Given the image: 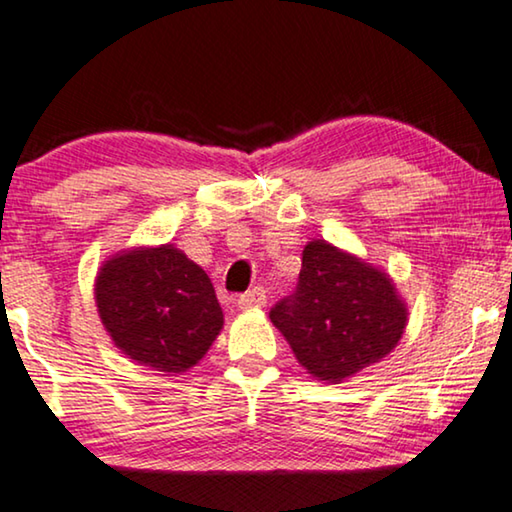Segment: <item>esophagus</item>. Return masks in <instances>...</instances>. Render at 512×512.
<instances>
[{
  "mask_svg": "<svg viewBox=\"0 0 512 512\" xmlns=\"http://www.w3.org/2000/svg\"><path fill=\"white\" fill-rule=\"evenodd\" d=\"M265 300H268L265 291L261 289V286H254V289L242 293V296L237 298V305H240L242 310H258V307L265 305Z\"/></svg>",
  "mask_w": 512,
  "mask_h": 512,
  "instance_id": "34e87169",
  "label": "esophagus"
}]
</instances>
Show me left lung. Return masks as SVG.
<instances>
[{"label": "left lung", "mask_w": 512, "mask_h": 512, "mask_svg": "<svg viewBox=\"0 0 512 512\" xmlns=\"http://www.w3.org/2000/svg\"><path fill=\"white\" fill-rule=\"evenodd\" d=\"M270 319L307 373L340 384L398 345L408 307L387 272L312 240L296 291L272 307Z\"/></svg>", "instance_id": "obj_1"}]
</instances>
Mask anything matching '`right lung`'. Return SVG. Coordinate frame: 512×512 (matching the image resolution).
<instances>
[{
    "label": "right lung",
    "mask_w": 512,
    "mask_h": 512,
    "mask_svg": "<svg viewBox=\"0 0 512 512\" xmlns=\"http://www.w3.org/2000/svg\"><path fill=\"white\" fill-rule=\"evenodd\" d=\"M95 303L128 359L170 375L193 368L223 328L207 272L172 244L121 251L104 261Z\"/></svg>",
    "instance_id": "right-lung-1"
}]
</instances>
